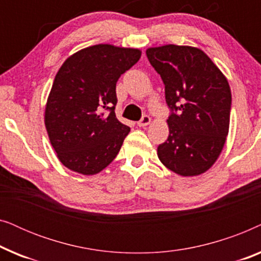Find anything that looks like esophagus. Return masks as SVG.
Returning a JSON list of instances; mask_svg holds the SVG:
<instances>
[{
  "label": "esophagus",
  "instance_id": "1",
  "mask_svg": "<svg viewBox=\"0 0 261 261\" xmlns=\"http://www.w3.org/2000/svg\"><path fill=\"white\" fill-rule=\"evenodd\" d=\"M149 123H151V117H149L148 115H144L141 117V120L138 122V126L145 127V126H148Z\"/></svg>",
  "mask_w": 261,
  "mask_h": 261
}]
</instances>
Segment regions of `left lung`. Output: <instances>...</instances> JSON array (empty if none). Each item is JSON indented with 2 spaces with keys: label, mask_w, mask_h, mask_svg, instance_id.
<instances>
[{
  "label": "left lung",
  "mask_w": 261,
  "mask_h": 261,
  "mask_svg": "<svg viewBox=\"0 0 261 261\" xmlns=\"http://www.w3.org/2000/svg\"><path fill=\"white\" fill-rule=\"evenodd\" d=\"M146 55L165 84L172 110L169 138L158 158L183 177L198 176L214 165L229 130L231 92L224 74L202 49L192 46L149 47Z\"/></svg>",
  "instance_id": "1"
}]
</instances>
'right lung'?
<instances>
[{
	"mask_svg": "<svg viewBox=\"0 0 261 261\" xmlns=\"http://www.w3.org/2000/svg\"><path fill=\"white\" fill-rule=\"evenodd\" d=\"M141 57L138 48L94 45L73 53L56 74L45 126L64 166L84 176L115 159L130 128L116 119V82Z\"/></svg>",
	"mask_w": 261,
	"mask_h": 261,
	"instance_id": "1",
	"label": "right lung"
}]
</instances>
